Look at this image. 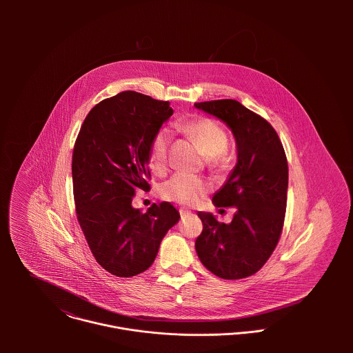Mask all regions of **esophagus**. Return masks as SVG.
<instances>
[{
    "mask_svg": "<svg viewBox=\"0 0 353 353\" xmlns=\"http://www.w3.org/2000/svg\"><path fill=\"white\" fill-rule=\"evenodd\" d=\"M179 213H181V216H182V217H183V216H186V214H189V213H190V212H189V210H186V209H181V210H179Z\"/></svg>",
    "mask_w": 353,
    "mask_h": 353,
    "instance_id": "esophagus-1",
    "label": "esophagus"
}]
</instances>
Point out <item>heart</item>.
<instances>
[{
	"mask_svg": "<svg viewBox=\"0 0 353 353\" xmlns=\"http://www.w3.org/2000/svg\"><path fill=\"white\" fill-rule=\"evenodd\" d=\"M183 130L199 144L201 151L213 157L219 165L224 163V152L228 148L230 140L227 132L210 118H194L183 125ZM170 133L160 129L151 143L150 159L151 167L156 172H163L168 163ZM209 183L197 175L178 172L161 186V196L168 201L182 205H196L201 201L209 190Z\"/></svg>",
	"mask_w": 353,
	"mask_h": 353,
	"instance_id": "b5f03b06",
	"label": "heart"
}]
</instances>
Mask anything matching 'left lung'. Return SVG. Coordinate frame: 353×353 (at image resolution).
<instances>
[{"label": "left lung", "mask_w": 353, "mask_h": 353, "mask_svg": "<svg viewBox=\"0 0 353 353\" xmlns=\"http://www.w3.org/2000/svg\"><path fill=\"white\" fill-rule=\"evenodd\" d=\"M194 105L227 123L238 150L235 168L212 200L217 208L235 206L236 213L224 224L212 213L199 212L203 227L196 252L214 276L245 279L266 263L281 236L288 190L287 156L273 126L239 101L221 99Z\"/></svg>", "instance_id": "obj_1"}]
</instances>
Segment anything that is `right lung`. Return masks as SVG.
<instances>
[{"label":"right lung","mask_w":353,"mask_h":353,"mask_svg":"<svg viewBox=\"0 0 353 353\" xmlns=\"http://www.w3.org/2000/svg\"><path fill=\"white\" fill-rule=\"evenodd\" d=\"M170 103L125 91L98 103L85 117L72 157L79 224L97 262L108 273L145 272L167 231L179 221L170 202L141 213L136 190H150L148 161L154 134L172 115Z\"/></svg>","instance_id":"add662e5"}]
</instances>
